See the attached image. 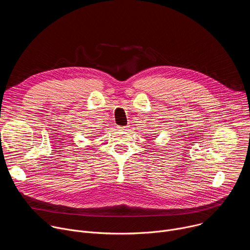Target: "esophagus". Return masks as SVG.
Segmentation results:
<instances>
[{"label":"esophagus","instance_id":"obj_1","mask_svg":"<svg viewBox=\"0 0 250 250\" xmlns=\"http://www.w3.org/2000/svg\"><path fill=\"white\" fill-rule=\"evenodd\" d=\"M128 125H125V126H118V128L120 129V130H128Z\"/></svg>","mask_w":250,"mask_h":250}]
</instances>
